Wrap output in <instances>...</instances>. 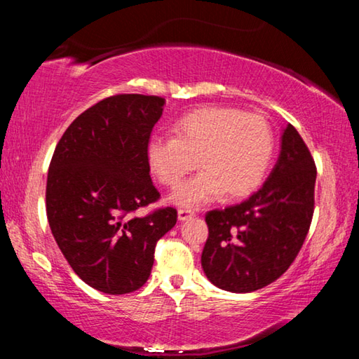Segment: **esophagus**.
Instances as JSON below:
<instances>
[{
  "label": "esophagus",
  "mask_w": 359,
  "mask_h": 359,
  "mask_svg": "<svg viewBox=\"0 0 359 359\" xmlns=\"http://www.w3.org/2000/svg\"><path fill=\"white\" fill-rule=\"evenodd\" d=\"M177 217H179L180 222H185V220H188V218L194 217V212L190 210V209H180V210L177 212Z\"/></svg>",
  "instance_id": "esophagus-1"
}]
</instances>
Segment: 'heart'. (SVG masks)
Here are the masks:
<instances>
[{
	"label": "heart",
	"instance_id": "b5f03b06",
	"mask_svg": "<svg viewBox=\"0 0 359 359\" xmlns=\"http://www.w3.org/2000/svg\"><path fill=\"white\" fill-rule=\"evenodd\" d=\"M174 136L151 135L145 155L150 171L175 187L198 165L191 179L171 194V201L196 208L226 194L241 198L257 188L274 151L271 126L259 115L233 107H203L175 121Z\"/></svg>",
	"mask_w": 359,
	"mask_h": 359
}]
</instances>
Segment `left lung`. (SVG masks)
<instances>
[{
	"instance_id": "1",
	"label": "left lung",
	"mask_w": 359,
	"mask_h": 359,
	"mask_svg": "<svg viewBox=\"0 0 359 359\" xmlns=\"http://www.w3.org/2000/svg\"><path fill=\"white\" fill-rule=\"evenodd\" d=\"M315 179L311 151L288 123L263 187L241 204L205 215L209 238L201 266L215 287L252 293L288 269L311 228Z\"/></svg>"
}]
</instances>
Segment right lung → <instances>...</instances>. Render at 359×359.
Instances as JSON below:
<instances>
[{"mask_svg":"<svg viewBox=\"0 0 359 359\" xmlns=\"http://www.w3.org/2000/svg\"><path fill=\"white\" fill-rule=\"evenodd\" d=\"M166 101L117 95L72 121L53 151L46 205L52 234L72 271L106 294H126L147 282L158 239L177 222L165 208L130 214L160 198L145 155Z\"/></svg>","mask_w":359,"mask_h":359,"instance_id":"obj_1","label":"right lung"}]
</instances>
